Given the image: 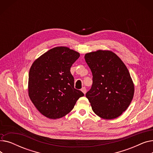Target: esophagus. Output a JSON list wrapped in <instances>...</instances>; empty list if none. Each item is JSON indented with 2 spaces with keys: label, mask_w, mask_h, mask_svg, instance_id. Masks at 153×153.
Here are the masks:
<instances>
[{
  "label": "esophagus",
  "mask_w": 153,
  "mask_h": 153,
  "mask_svg": "<svg viewBox=\"0 0 153 153\" xmlns=\"http://www.w3.org/2000/svg\"><path fill=\"white\" fill-rule=\"evenodd\" d=\"M81 91L84 94H86V88L85 87H82V89H81Z\"/></svg>",
  "instance_id": "obj_1"
}]
</instances>
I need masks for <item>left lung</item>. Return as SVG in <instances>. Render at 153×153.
I'll use <instances>...</instances> for the list:
<instances>
[{"label":"left lung","mask_w":153,"mask_h":153,"mask_svg":"<svg viewBox=\"0 0 153 153\" xmlns=\"http://www.w3.org/2000/svg\"><path fill=\"white\" fill-rule=\"evenodd\" d=\"M93 83L85 96L94 113L111 120L121 115L133 98L134 86L125 64L111 51L97 50L85 54Z\"/></svg>","instance_id":"1"}]
</instances>
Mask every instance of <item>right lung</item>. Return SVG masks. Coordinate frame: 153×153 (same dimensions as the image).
<instances>
[{"label": "right lung", "instance_id": "obj_1", "mask_svg": "<svg viewBox=\"0 0 153 153\" xmlns=\"http://www.w3.org/2000/svg\"><path fill=\"white\" fill-rule=\"evenodd\" d=\"M80 54L66 46L52 48L30 68L28 95L36 109L50 119L60 118L73 109L84 94L74 88L70 69Z\"/></svg>", "mask_w": 153, "mask_h": 153}]
</instances>
